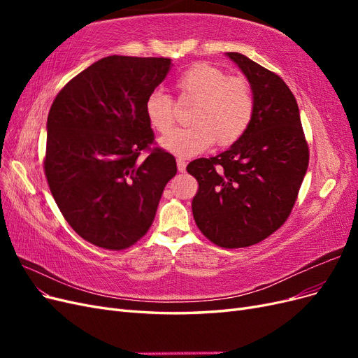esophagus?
Masks as SVG:
<instances>
[{
  "label": "esophagus",
  "mask_w": 358,
  "mask_h": 358,
  "mask_svg": "<svg viewBox=\"0 0 358 358\" xmlns=\"http://www.w3.org/2000/svg\"><path fill=\"white\" fill-rule=\"evenodd\" d=\"M176 164H178V170H179L180 173L185 171V169H187V164H185V161H183L182 158H178V159H176Z\"/></svg>",
  "instance_id": "obj_1"
}]
</instances>
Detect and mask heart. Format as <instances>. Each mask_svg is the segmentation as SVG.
<instances>
[{
    "label": "heart",
    "mask_w": 358,
    "mask_h": 358,
    "mask_svg": "<svg viewBox=\"0 0 358 358\" xmlns=\"http://www.w3.org/2000/svg\"><path fill=\"white\" fill-rule=\"evenodd\" d=\"M175 88L179 103L194 104L188 128L167 134L176 122V107L164 92H150L145 103L149 125L157 133L167 134L159 143L173 155H197L213 142L221 148L230 146L252 122L255 96L243 76H230L212 64L200 62L180 76Z\"/></svg>",
    "instance_id": "b5f03b06"
}]
</instances>
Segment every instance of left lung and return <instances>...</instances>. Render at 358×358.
Here are the masks:
<instances>
[{
  "mask_svg": "<svg viewBox=\"0 0 358 358\" xmlns=\"http://www.w3.org/2000/svg\"><path fill=\"white\" fill-rule=\"evenodd\" d=\"M252 86L255 112L246 133L225 152L191 161L197 179L192 215L221 248L264 241L289 216L309 164L299 106L287 83L242 53H227Z\"/></svg>",
  "mask_w": 358,
  "mask_h": 358,
  "instance_id": "left-lung-1",
  "label": "left lung"
}]
</instances>
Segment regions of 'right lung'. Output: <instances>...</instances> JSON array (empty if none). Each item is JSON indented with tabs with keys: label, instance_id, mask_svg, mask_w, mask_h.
Instances as JSON below:
<instances>
[{
	"label": "right lung",
	"instance_id": "right-lung-1",
	"mask_svg": "<svg viewBox=\"0 0 358 358\" xmlns=\"http://www.w3.org/2000/svg\"><path fill=\"white\" fill-rule=\"evenodd\" d=\"M170 69L169 58L107 57L73 78L52 103L48 185L71 229L95 246L122 251L142 239L176 175V159L157 146L145 112Z\"/></svg>",
	"mask_w": 358,
	"mask_h": 358
}]
</instances>
